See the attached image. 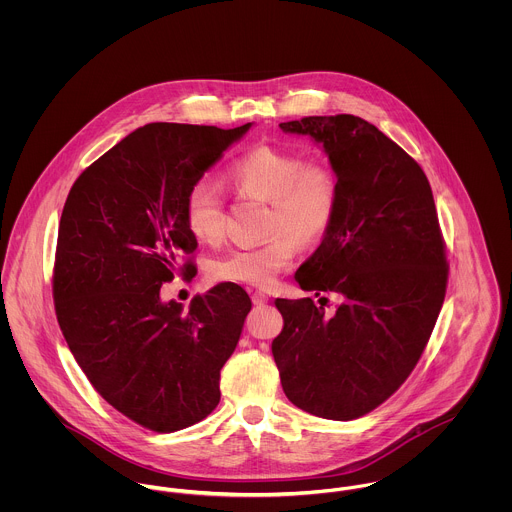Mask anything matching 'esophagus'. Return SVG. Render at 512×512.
Listing matches in <instances>:
<instances>
[{
	"mask_svg": "<svg viewBox=\"0 0 512 512\" xmlns=\"http://www.w3.org/2000/svg\"><path fill=\"white\" fill-rule=\"evenodd\" d=\"M252 295V301H254V305H264V303H268V295L264 292H252L250 293Z\"/></svg>",
	"mask_w": 512,
	"mask_h": 512,
	"instance_id": "esophagus-1",
	"label": "esophagus"
}]
</instances>
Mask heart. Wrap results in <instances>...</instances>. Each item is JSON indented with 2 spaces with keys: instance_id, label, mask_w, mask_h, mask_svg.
I'll return each mask as SVG.
<instances>
[{
  "instance_id": "1",
  "label": "heart",
  "mask_w": 512,
  "mask_h": 512,
  "mask_svg": "<svg viewBox=\"0 0 512 512\" xmlns=\"http://www.w3.org/2000/svg\"><path fill=\"white\" fill-rule=\"evenodd\" d=\"M224 181L240 197L268 203L264 220L268 240L219 256L211 264L217 282L268 288L292 266L297 244L321 242L337 219L341 203L337 171L321 161H305L299 153L254 147L226 167ZM183 217L199 242H219L226 222L219 187L207 179L193 183L185 195Z\"/></svg>"
}]
</instances>
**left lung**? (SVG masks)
Wrapping results in <instances>:
<instances>
[{"mask_svg": "<svg viewBox=\"0 0 512 512\" xmlns=\"http://www.w3.org/2000/svg\"><path fill=\"white\" fill-rule=\"evenodd\" d=\"M280 128L323 144L339 175L337 219L295 280L341 303L329 315L311 297H278L284 329L272 353L292 404L347 422L388 400L430 341L449 274L438 211L418 161L363 118L307 116Z\"/></svg>", "mask_w": 512, "mask_h": 512, "instance_id": "1", "label": "left lung"}]
</instances>
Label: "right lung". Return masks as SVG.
Wrapping results in <instances>:
<instances>
[{
	"instance_id": "right-lung-1",
	"label": "right lung",
	"mask_w": 512,
	"mask_h": 512,
	"mask_svg": "<svg viewBox=\"0 0 512 512\" xmlns=\"http://www.w3.org/2000/svg\"><path fill=\"white\" fill-rule=\"evenodd\" d=\"M250 126L147 124L78 175L63 209L53 268L61 331L94 390L157 434L217 408L220 368L252 307L232 282L195 295L189 311L159 297L195 268L189 187Z\"/></svg>"
}]
</instances>
